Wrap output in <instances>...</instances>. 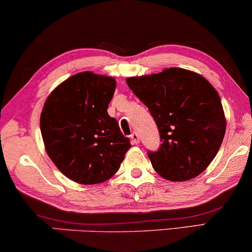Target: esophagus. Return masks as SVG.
Masks as SVG:
<instances>
[{"label":"esophagus","mask_w":252,"mask_h":252,"mask_svg":"<svg viewBox=\"0 0 252 252\" xmlns=\"http://www.w3.org/2000/svg\"><path fill=\"white\" fill-rule=\"evenodd\" d=\"M130 141H132L133 144H137L140 142V137L136 133H133L132 135H130Z\"/></svg>","instance_id":"34e87169"}]
</instances>
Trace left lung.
<instances>
[{
	"label": "left lung",
	"instance_id": "left-lung-1",
	"mask_svg": "<svg viewBox=\"0 0 252 252\" xmlns=\"http://www.w3.org/2000/svg\"><path fill=\"white\" fill-rule=\"evenodd\" d=\"M126 82L159 130L163 143L148 153L154 170L165 180L179 182L201 174L218 154L226 132L218 92L203 75L178 67Z\"/></svg>",
	"mask_w": 252,
	"mask_h": 252
}]
</instances>
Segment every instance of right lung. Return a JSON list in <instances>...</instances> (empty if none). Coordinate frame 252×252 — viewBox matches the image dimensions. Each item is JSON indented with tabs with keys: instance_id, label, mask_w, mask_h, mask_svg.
<instances>
[{
	"instance_id": "add662e5",
	"label": "right lung",
	"mask_w": 252,
	"mask_h": 252,
	"mask_svg": "<svg viewBox=\"0 0 252 252\" xmlns=\"http://www.w3.org/2000/svg\"><path fill=\"white\" fill-rule=\"evenodd\" d=\"M115 78L86 71L58 85L44 102L40 128L48 156L70 180L104 182L130 148L118 122L108 115Z\"/></svg>"
}]
</instances>
